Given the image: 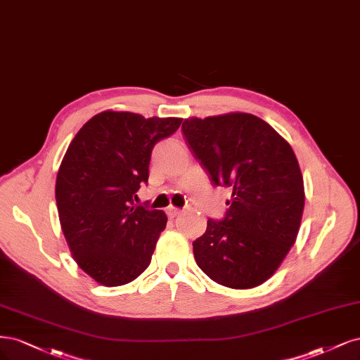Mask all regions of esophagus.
Here are the masks:
<instances>
[{
    "instance_id": "34e87169",
    "label": "esophagus",
    "mask_w": 360,
    "mask_h": 360,
    "mask_svg": "<svg viewBox=\"0 0 360 360\" xmlns=\"http://www.w3.org/2000/svg\"><path fill=\"white\" fill-rule=\"evenodd\" d=\"M167 215H169V218H175V217H178L182 211L179 210V207H175V206H169L167 207Z\"/></svg>"
}]
</instances>
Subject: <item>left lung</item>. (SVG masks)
<instances>
[{
  "label": "left lung",
  "mask_w": 360,
  "mask_h": 360,
  "mask_svg": "<svg viewBox=\"0 0 360 360\" xmlns=\"http://www.w3.org/2000/svg\"><path fill=\"white\" fill-rule=\"evenodd\" d=\"M182 134L215 187L231 200L193 242L199 268L230 288L263 284L296 240L305 193L296 155L284 139L250 113L182 122Z\"/></svg>",
  "instance_id": "obj_1"
}]
</instances>
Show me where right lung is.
I'll return each instance as SVG.
<instances>
[{
	"mask_svg": "<svg viewBox=\"0 0 360 360\" xmlns=\"http://www.w3.org/2000/svg\"><path fill=\"white\" fill-rule=\"evenodd\" d=\"M181 122L106 110L68 146L55 185L58 215L73 259L97 283L124 285L149 266L167 217L136 205V193L148 182L155 143Z\"/></svg>",
	"mask_w": 360,
	"mask_h": 360,
	"instance_id": "1",
	"label": "right lung"
}]
</instances>
